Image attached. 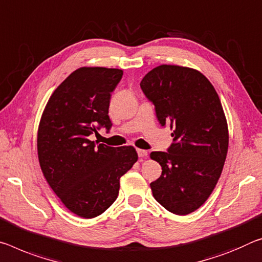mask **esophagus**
I'll return each instance as SVG.
<instances>
[{"label":"esophagus","instance_id":"esophagus-1","mask_svg":"<svg viewBox=\"0 0 262 262\" xmlns=\"http://www.w3.org/2000/svg\"><path fill=\"white\" fill-rule=\"evenodd\" d=\"M138 155H139V157H147L148 151L143 150V149H138Z\"/></svg>","mask_w":262,"mask_h":262}]
</instances>
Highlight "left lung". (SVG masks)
I'll list each match as a JSON object with an SVG mask.
<instances>
[{
	"label": "left lung",
	"instance_id": "obj_1",
	"mask_svg": "<svg viewBox=\"0 0 262 262\" xmlns=\"http://www.w3.org/2000/svg\"><path fill=\"white\" fill-rule=\"evenodd\" d=\"M140 86L173 138L167 152L150 154L162 167L150 183L152 196L170 212L189 214L212 193L226 160L228 127L221 99L204 74L186 66H157Z\"/></svg>",
	"mask_w": 262,
	"mask_h": 262
}]
</instances>
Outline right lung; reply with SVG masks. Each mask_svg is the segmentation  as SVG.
<instances>
[{"label":"right lung","instance_id":"right-lung-1","mask_svg":"<svg viewBox=\"0 0 262 262\" xmlns=\"http://www.w3.org/2000/svg\"><path fill=\"white\" fill-rule=\"evenodd\" d=\"M119 69H77L53 91L40 116L37 152L45 180L66 209L91 219L118 198L120 178L138 161L132 146L95 144L89 136L110 129L111 95L121 80Z\"/></svg>","mask_w":262,"mask_h":262}]
</instances>
